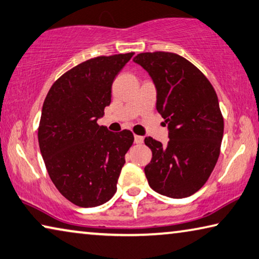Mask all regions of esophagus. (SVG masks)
Returning <instances> with one entry per match:
<instances>
[{
  "label": "esophagus",
  "mask_w": 259,
  "mask_h": 259,
  "mask_svg": "<svg viewBox=\"0 0 259 259\" xmlns=\"http://www.w3.org/2000/svg\"><path fill=\"white\" fill-rule=\"evenodd\" d=\"M143 142H144V138L142 136H138V135H135V143L136 144H143Z\"/></svg>",
  "instance_id": "esophagus-1"
}]
</instances>
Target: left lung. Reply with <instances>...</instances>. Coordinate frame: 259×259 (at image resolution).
I'll use <instances>...</instances> for the list:
<instances>
[{
    "label": "left lung",
    "mask_w": 259,
    "mask_h": 259,
    "mask_svg": "<svg viewBox=\"0 0 259 259\" xmlns=\"http://www.w3.org/2000/svg\"><path fill=\"white\" fill-rule=\"evenodd\" d=\"M134 62L157 89V110L168 124L167 146L152 137V159L144 168L150 187L170 198L194 195L218 161L224 117L212 84L187 59L174 53H141Z\"/></svg>",
    "instance_id": "obj_1"
}]
</instances>
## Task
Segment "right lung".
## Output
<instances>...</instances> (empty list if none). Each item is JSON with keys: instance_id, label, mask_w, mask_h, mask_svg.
<instances>
[{"instance_id": "obj_1", "label": "right lung", "mask_w": 259, "mask_h": 259, "mask_svg": "<svg viewBox=\"0 0 259 259\" xmlns=\"http://www.w3.org/2000/svg\"><path fill=\"white\" fill-rule=\"evenodd\" d=\"M134 53L98 56L63 73L47 93L38 128L49 178L69 202L99 206L112 198L134 143L130 130L97 123L112 98V85Z\"/></svg>"}]
</instances>
